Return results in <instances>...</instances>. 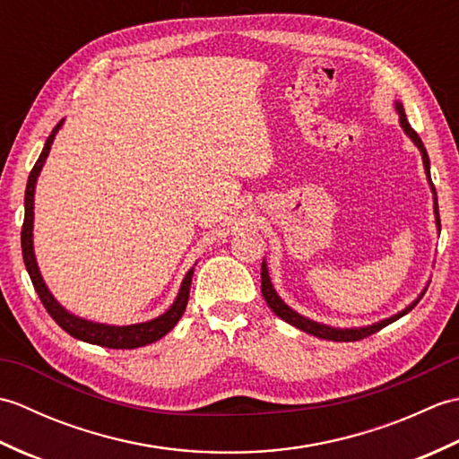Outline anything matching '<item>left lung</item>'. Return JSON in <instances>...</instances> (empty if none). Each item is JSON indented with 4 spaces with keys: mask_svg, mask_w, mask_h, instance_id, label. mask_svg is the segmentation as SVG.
Instances as JSON below:
<instances>
[{
    "mask_svg": "<svg viewBox=\"0 0 459 459\" xmlns=\"http://www.w3.org/2000/svg\"><path fill=\"white\" fill-rule=\"evenodd\" d=\"M394 108H396V114H398V122H401V128L404 130V134L414 142L416 148L420 150V153H422V163H424L426 179H428V185H430L432 195H434V217H436V227H437V230H440V211H437V197H436V189H434V183H432V178H430V158H428V153H426V148H424V143H422V140H420V135H418V134L412 130V126L408 124L403 104L396 100V102H394ZM260 280H262V288H260V290H262V296H264L268 307H270L272 311H274V314H276L278 317L284 319L286 324H290V325H294V327H298V329H301V331H306V333H309V335H316V337H319V339H329V341H359V339H363V337H368V335L377 333V331L386 327L388 324H393V321H396V319H401L403 316H406L408 311H411V309L418 304V301L422 299L424 291H426V288H424V290L420 291V296H418V298L412 301V304H408L403 311H398V314H394V316H391V317H386V319L375 321V324H370V325H363V327H331V325L319 324V321H314V319H309V317H306V316L298 314L296 309H291V307L286 304V301L278 296V291L274 290V286H272V280H270V274H268L266 260H262Z\"/></svg>",
    "mask_w": 459,
    "mask_h": 459,
    "instance_id": "left-lung-1",
    "label": "left lung"
}]
</instances>
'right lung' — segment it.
<instances>
[{
    "label": "right lung",
    "mask_w": 459,
    "mask_h": 459,
    "mask_svg": "<svg viewBox=\"0 0 459 459\" xmlns=\"http://www.w3.org/2000/svg\"><path fill=\"white\" fill-rule=\"evenodd\" d=\"M61 120L55 130L48 135L45 142V148L39 155L37 163L33 165L31 173H29L27 179V189H25V219H23V229H22V250H23V262L25 268L29 272V278L33 281V288L41 298L45 309L48 311L56 325H61L68 335H73L74 339H81L84 343H92V345H100V347H108V349H135V347H143L150 345L153 341L161 339L163 335H168L169 331L178 325V321L181 319L185 307H187V299H189V290H191V278H193V270L191 268L187 274H185L179 294L175 298L169 309H165L161 316L153 317L150 321H142V324H132V325H108V324H99V321H91L79 317L63 307L55 296L51 294V290L47 288L45 280L41 276V270L37 266V258H35V250H33V219H35V185L39 179V173H41L43 165L47 161V155L51 152V145L55 142V135L58 130L63 128Z\"/></svg>",
    "instance_id": "obj_1"
}]
</instances>
